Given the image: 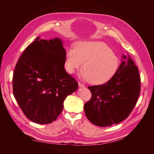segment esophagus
Listing matches in <instances>:
<instances>
[{
  "label": "esophagus",
  "mask_w": 154,
  "mask_h": 154,
  "mask_svg": "<svg viewBox=\"0 0 154 154\" xmlns=\"http://www.w3.org/2000/svg\"><path fill=\"white\" fill-rule=\"evenodd\" d=\"M78 86L80 87H84L85 85L83 84V83H82L80 82H78Z\"/></svg>",
  "instance_id": "1"
}]
</instances>
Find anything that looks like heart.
I'll return each mask as SVG.
<instances>
[{
    "label": "heart",
    "instance_id": "obj_1",
    "mask_svg": "<svg viewBox=\"0 0 154 154\" xmlns=\"http://www.w3.org/2000/svg\"><path fill=\"white\" fill-rule=\"evenodd\" d=\"M83 79L92 84H102L110 80L117 72L119 59L105 43L83 41L77 43L74 49L67 48L65 56V67L70 74L81 68Z\"/></svg>",
    "mask_w": 154,
    "mask_h": 154
}]
</instances>
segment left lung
I'll list each match as a JSON object with an SVG mask.
<instances>
[{"mask_svg":"<svg viewBox=\"0 0 154 154\" xmlns=\"http://www.w3.org/2000/svg\"><path fill=\"white\" fill-rule=\"evenodd\" d=\"M117 72L103 85L88 87L91 100L84 105L87 119L98 127H109L128 117L141 91L137 67L125 55Z\"/></svg>","mask_w":154,"mask_h":154,"instance_id":"left-lung-1","label":"left lung"}]
</instances>
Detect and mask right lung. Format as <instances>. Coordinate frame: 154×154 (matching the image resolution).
Segmentation results:
<instances>
[{"label": "right lung", "mask_w": 154, "mask_h": 154, "mask_svg": "<svg viewBox=\"0 0 154 154\" xmlns=\"http://www.w3.org/2000/svg\"><path fill=\"white\" fill-rule=\"evenodd\" d=\"M66 50L58 38L37 37L21 54L13 76V92L26 117L48 124L62 112L66 97L78 83L64 69Z\"/></svg>", "instance_id": "right-lung-1"}]
</instances>
